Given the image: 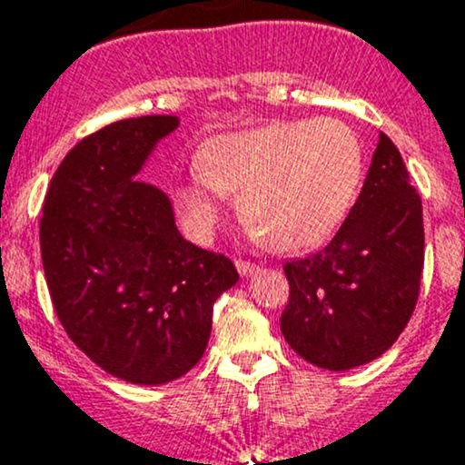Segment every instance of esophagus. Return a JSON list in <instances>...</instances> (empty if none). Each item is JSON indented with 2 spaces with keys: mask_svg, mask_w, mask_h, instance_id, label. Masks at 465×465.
<instances>
[{
  "mask_svg": "<svg viewBox=\"0 0 465 465\" xmlns=\"http://www.w3.org/2000/svg\"><path fill=\"white\" fill-rule=\"evenodd\" d=\"M236 266H238V273L242 277H249V275L258 273V271H260V266L255 262H249V260H238Z\"/></svg>",
  "mask_w": 465,
  "mask_h": 465,
  "instance_id": "obj_1",
  "label": "esophagus"
}]
</instances>
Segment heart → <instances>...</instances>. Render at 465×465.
I'll return each mask as SVG.
<instances>
[{"label":"heart","instance_id":"1","mask_svg":"<svg viewBox=\"0 0 465 465\" xmlns=\"http://www.w3.org/2000/svg\"><path fill=\"white\" fill-rule=\"evenodd\" d=\"M361 177L362 148L348 124L330 117L275 122L212 140L177 196L199 242L214 232L221 194H240L244 225L271 247L292 251L339 227Z\"/></svg>","mask_w":465,"mask_h":465}]
</instances>
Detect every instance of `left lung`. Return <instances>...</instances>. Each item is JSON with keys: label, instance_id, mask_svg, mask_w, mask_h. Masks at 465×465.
<instances>
[{"label": "left lung", "instance_id": "obj_1", "mask_svg": "<svg viewBox=\"0 0 465 465\" xmlns=\"http://www.w3.org/2000/svg\"><path fill=\"white\" fill-rule=\"evenodd\" d=\"M421 199L385 133L365 183L336 236L286 260L291 286L282 334L303 361L330 371L365 365L391 348L420 297Z\"/></svg>", "mask_w": 465, "mask_h": 465}]
</instances>
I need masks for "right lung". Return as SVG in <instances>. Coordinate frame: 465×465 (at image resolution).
<instances>
[{"label": "right lung", "mask_w": 465, "mask_h": 465, "mask_svg": "<svg viewBox=\"0 0 465 465\" xmlns=\"http://www.w3.org/2000/svg\"><path fill=\"white\" fill-rule=\"evenodd\" d=\"M174 115L120 120L65 154L41 218L58 322L95 365L133 385L177 381L201 361L214 302L238 282L223 253L192 244L162 190L135 179Z\"/></svg>", "instance_id": "obj_1"}]
</instances>
